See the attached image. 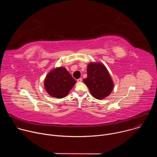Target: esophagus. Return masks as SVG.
<instances>
[{"label":"esophagus","instance_id":"1","mask_svg":"<svg viewBox=\"0 0 157 157\" xmlns=\"http://www.w3.org/2000/svg\"><path fill=\"white\" fill-rule=\"evenodd\" d=\"M77 81H78V82H81L82 81V78H79Z\"/></svg>","mask_w":157,"mask_h":157}]
</instances>
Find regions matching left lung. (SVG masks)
Here are the masks:
<instances>
[{"label": "left lung", "mask_w": 157, "mask_h": 157, "mask_svg": "<svg viewBox=\"0 0 157 157\" xmlns=\"http://www.w3.org/2000/svg\"><path fill=\"white\" fill-rule=\"evenodd\" d=\"M87 76L83 79L91 95L98 99L107 97L114 87V82L106 67L100 62L89 63Z\"/></svg>", "instance_id": "obj_1"}]
</instances>
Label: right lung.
<instances>
[{
	"label": "right lung",
	"instance_id": "right-lung-1",
	"mask_svg": "<svg viewBox=\"0 0 157 157\" xmlns=\"http://www.w3.org/2000/svg\"><path fill=\"white\" fill-rule=\"evenodd\" d=\"M76 82L64 67H59L47 74L44 81V86L52 97L61 99L68 95Z\"/></svg>",
	"mask_w": 157,
	"mask_h": 157
}]
</instances>
